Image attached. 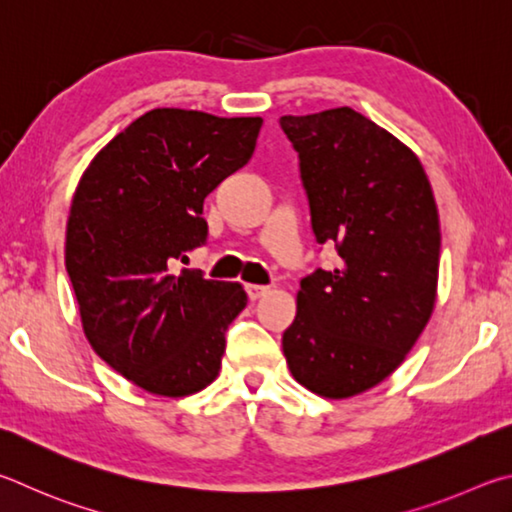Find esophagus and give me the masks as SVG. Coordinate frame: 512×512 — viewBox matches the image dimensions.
Listing matches in <instances>:
<instances>
[{
    "instance_id": "obj_1",
    "label": "esophagus",
    "mask_w": 512,
    "mask_h": 512,
    "mask_svg": "<svg viewBox=\"0 0 512 512\" xmlns=\"http://www.w3.org/2000/svg\"><path fill=\"white\" fill-rule=\"evenodd\" d=\"M267 292H270V288H267V285H256V283H249L247 285V294H249L251 301H258L261 297H265Z\"/></svg>"
}]
</instances>
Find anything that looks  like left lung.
I'll return each instance as SVG.
<instances>
[{
	"instance_id": "1",
	"label": "left lung",
	"mask_w": 512,
	"mask_h": 512,
	"mask_svg": "<svg viewBox=\"0 0 512 512\" xmlns=\"http://www.w3.org/2000/svg\"><path fill=\"white\" fill-rule=\"evenodd\" d=\"M299 152L312 231L342 265L301 281L283 333L294 380L324 398L369 391L398 369L432 317L441 224L405 143L351 107L281 116Z\"/></svg>"
}]
</instances>
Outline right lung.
Segmentation results:
<instances>
[{
	"label": "right lung",
	"mask_w": 512,
	"mask_h": 512,
	"mask_svg": "<svg viewBox=\"0 0 512 512\" xmlns=\"http://www.w3.org/2000/svg\"><path fill=\"white\" fill-rule=\"evenodd\" d=\"M261 125L157 107L80 177L65 242L80 321L94 353L143 391L182 398L218 378L247 294L175 265L206 242L204 197L251 159Z\"/></svg>",
	"instance_id": "add662e5"
}]
</instances>
